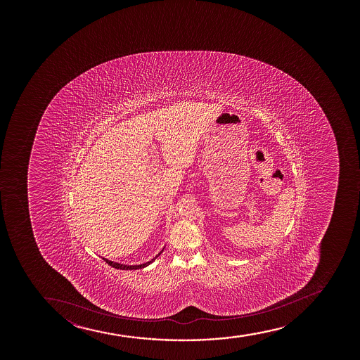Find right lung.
<instances>
[{
	"instance_id": "right-lung-1",
	"label": "right lung",
	"mask_w": 360,
	"mask_h": 360,
	"mask_svg": "<svg viewBox=\"0 0 360 360\" xmlns=\"http://www.w3.org/2000/svg\"><path fill=\"white\" fill-rule=\"evenodd\" d=\"M163 250H165V248H162L161 251H160V253H158V256L153 257V259L149 262H146V263H143V264H138V265H129V264H122V263H117V262H112L109 261V259H107V258H103L104 261L107 262L108 264L110 265V266H112V268L115 269H120V270H136V269H141L145 268V266H148V265L151 264L156 258H158L160 255H161L162 252H163Z\"/></svg>"
}]
</instances>
